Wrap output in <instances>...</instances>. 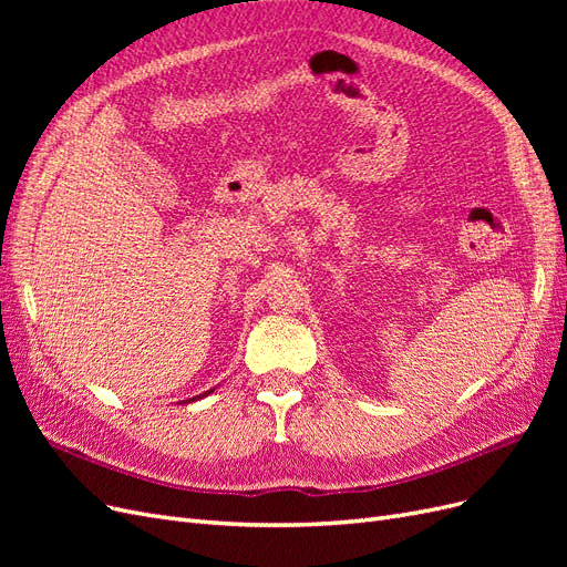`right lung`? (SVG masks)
Returning <instances> with one entry per match:
<instances>
[{"label": "right lung", "mask_w": 567, "mask_h": 567, "mask_svg": "<svg viewBox=\"0 0 567 567\" xmlns=\"http://www.w3.org/2000/svg\"><path fill=\"white\" fill-rule=\"evenodd\" d=\"M208 392H213V390H208ZM208 392H203V394H198V398H205V394H208ZM196 400V398H194ZM186 402H192V400H186Z\"/></svg>", "instance_id": "right-lung-1"}]
</instances>
